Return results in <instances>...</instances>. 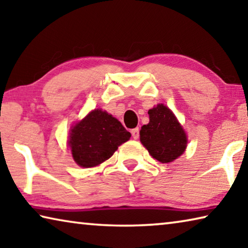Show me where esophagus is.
<instances>
[{"instance_id": "34e87169", "label": "esophagus", "mask_w": 248, "mask_h": 248, "mask_svg": "<svg viewBox=\"0 0 248 248\" xmlns=\"http://www.w3.org/2000/svg\"><path fill=\"white\" fill-rule=\"evenodd\" d=\"M132 136H133V139L134 140H137L140 137V129L139 128H134V129H132Z\"/></svg>"}]
</instances>
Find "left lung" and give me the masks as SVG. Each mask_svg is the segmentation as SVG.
<instances>
[{"mask_svg": "<svg viewBox=\"0 0 248 248\" xmlns=\"http://www.w3.org/2000/svg\"><path fill=\"white\" fill-rule=\"evenodd\" d=\"M149 123L140 132V143L153 158L167 164L181 156L186 147V135L172 111L164 104L148 111Z\"/></svg>", "mask_w": 248, "mask_h": 248, "instance_id": "obj_1", "label": "left lung"}]
</instances>
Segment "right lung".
Instances as JSON below:
<instances>
[{
    "label": "right lung",
    "instance_id": "add662e5",
    "mask_svg": "<svg viewBox=\"0 0 248 248\" xmlns=\"http://www.w3.org/2000/svg\"><path fill=\"white\" fill-rule=\"evenodd\" d=\"M129 139L131 133L119 120L96 108L71 127L68 145L77 164L91 168L108 160Z\"/></svg>",
    "mask_w": 248,
    "mask_h": 248
}]
</instances>
